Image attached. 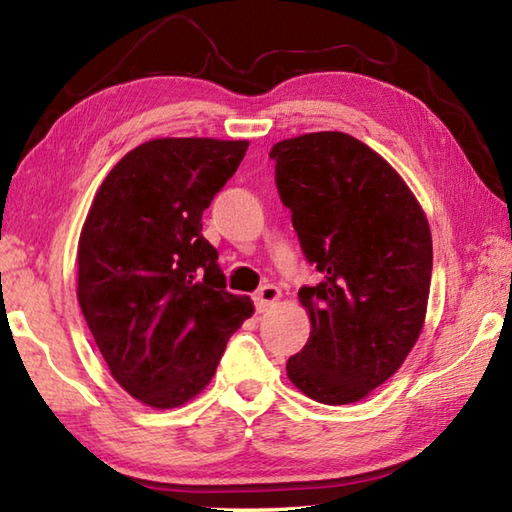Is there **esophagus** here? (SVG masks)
<instances>
[{"instance_id":"34e87169","label":"esophagus","mask_w":512,"mask_h":512,"mask_svg":"<svg viewBox=\"0 0 512 512\" xmlns=\"http://www.w3.org/2000/svg\"><path fill=\"white\" fill-rule=\"evenodd\" d=\"M280 298H282V291L273 287V284H266V287H262L255 293L253 300H255V307H257L259 314H264V311L271 309Z\"/></svg>"}]
</instances>
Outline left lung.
<instances>
[{"label":"left lung","instance_id":"1","mask_svg":"<svg viewBox=\"0 0 512 512\" xmlns=\"http://www.w3.org/2000/svg\"><path fill=\"white\" fill-rule=\"evenodd\" d=\"M271 158L302 253L323 275L298 291L311 332L287 375L320 404L359 402L400 370L422 332L429 221L400 173L348 133L291 137Z\"/></svg>","mask_w":512,"mask_h":512}]
</instances>
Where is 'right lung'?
Masks as SVG:
<instances>
[{"mask_svg": "<svg viewBox=\"0 0 512 512\" xmlns=\"http://www.w3.org/2000/svg\"><path fill=\"white\" fill-rule=\"evenodd\" d=\"M246 140L160 137L103 180L79 239L76 296L128 395L176 409L210 384L253 300L225 291L203 212L235 176Z\"/></svg>", "mask_w": 512, "mask_h": 512, "instance_id": "1", "label": "right lung"}]
</instances>
